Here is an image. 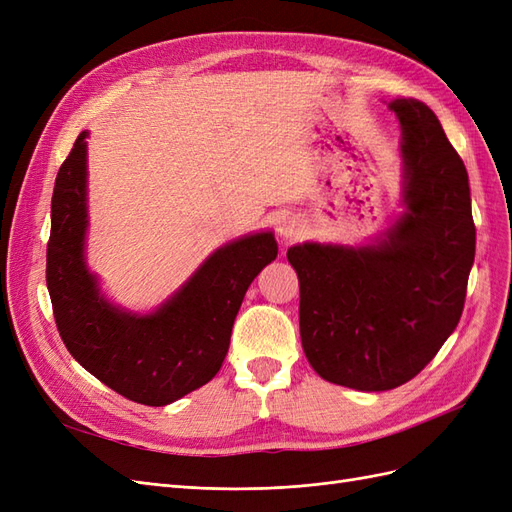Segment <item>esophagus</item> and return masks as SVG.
I'll return each mask as SVG.
<instances>
[{
  "label": "esophagus",
  "mask_w": 512,
  "mask_h": 512,
  "mask_svg": "<svg viewBox=\"0 0 512 512\" xmlns=\"http://www.w3.org/2000/svg\"><path fill=\"white\" fill-rule=\"evenodd\" d=\"M305 230V224L297 215H288V218H282L280 224H277V235L284 241H292V239H299L301 232Z\"/></svg>",
  "instance_id": "obj_1"
}]
</instances>
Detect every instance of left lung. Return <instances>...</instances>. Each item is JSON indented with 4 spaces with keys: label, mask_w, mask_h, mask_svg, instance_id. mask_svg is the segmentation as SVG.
Instances as JSON below:
<instances>
[{
    "label": "left lung",
    "mask_w": 512,
    "mask_h": 512,
    "mask_svg": "<svg viewBox=\"0 0 512 512\" xmlns=\"http://www.w3.org/2000/svg\"><path fill=\"white\" fill-rule=\"evenodd\" d=\"M389 108L404 128V215L374 245L303 243L286 254L309 365L359 391L395 389L438 354L461 318L476 250L468 170L438 117L412 98Z\"/></svg>",
    "instance_id": "obj_1"
}]
</instances>
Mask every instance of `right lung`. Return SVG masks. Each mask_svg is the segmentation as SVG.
<instances>
[{
    "label": "right lung",
    "mask_w": 512,
    "mask_h": 512,
    "mask_svg": "<svg viewBox=\"0 0 512 512\" xmlns=\"http://www.w3.org/2000/svg\"><path fill=\"white\" fill-rule=\"evenodd\" d=\"M87 132L61 164L46 245L57 331L68 352L108 389L143 406H166L207 384L228 352L232 324L254 277L277 256L271 232L211 254L158 312L126 314L102 299L85 267Z\"/></svg>",
    "instance_id": "add662e5"
}]
</instances>
